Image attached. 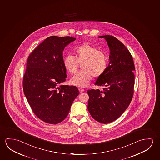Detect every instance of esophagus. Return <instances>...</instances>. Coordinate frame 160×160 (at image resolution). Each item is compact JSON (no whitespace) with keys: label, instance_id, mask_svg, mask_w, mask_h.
I'll return each mask as SVG.
<instances>
[{"label":"esophagus","instance_id":"esophagus-1","mask_svg":"<svg viewBox=\"0 0 160 160\" xmlns=\"http://www.w3.org/2000/svg\"><path fill=\"white\" fill-rule=\"evenodd\" d=\"M79 91L80 93H82V92H84V89L82 88H79Z\"/></svg>","mask_w":160,"mask_h":160}]
</instances>
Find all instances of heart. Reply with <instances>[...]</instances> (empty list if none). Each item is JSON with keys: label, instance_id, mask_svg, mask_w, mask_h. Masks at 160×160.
I'll return each instance as SVG.
<instances>
[{"label": "heart", "instance_id": "obj_1", "mask_svg": "<svg viewBox=\"0 0 160 160\" xmlns=\"http://www.w3.org/2000/svg\"><path fill=\"white\" fill-rule=\"evenodd\" d=\"M74 56L67 55L63 59L64 68L68 73L76 72L79 64L83 70L78 72L70 80L74 86L84 87L88 85L93 76L99 77L106 71L108 60L106 54L88 43L74 50Z\"/></svg>", "mask_w": 160, "mask_h": 160}]
</instances>
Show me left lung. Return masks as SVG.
<instances>
[{
  "instance_id": "1",
  "label": "left lung",
  "mask_w": 160,
  "mask_h": 160,
  "mask_svg": "<svg viewBox=\"0 0 160 160\" xmlns=\"http://www.w3.org/2000/svg\"><path fill=\"white\" fill-rule=\"evenodd\" d=\"M99 38H104L109 47V63L95 82L104 88L87 91V108L95 120L106 124L118 118L132 101L135 68L131 54L122 42L109 35Z\"/></svg>"
}]
</instances>
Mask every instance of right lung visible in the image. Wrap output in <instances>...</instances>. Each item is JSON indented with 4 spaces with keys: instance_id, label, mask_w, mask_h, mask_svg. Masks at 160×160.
<instances>
[{
    "instance_id": "add662e5",
    "label": "right lung",
    "mask_w": 160,
    "mask_h": 160,
    "mask_svg": "<svg viewBox=\"0 0 160 160\" xmlns=\"http://www.w3.org/2000/svg\"><path fill=\"white\" fill-rule=\"evenodd\" d=\"M75 40L68 36H51L34 49L27 59L23 91L34 113L49 124L62 122L79 94L76 86H59L67 77L63 51Z\"/></svg>"
}]
</instances>
